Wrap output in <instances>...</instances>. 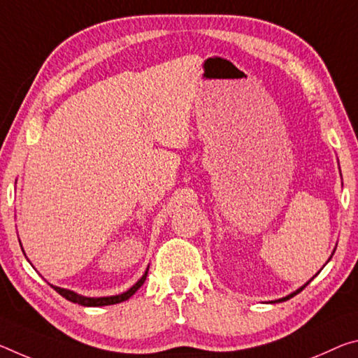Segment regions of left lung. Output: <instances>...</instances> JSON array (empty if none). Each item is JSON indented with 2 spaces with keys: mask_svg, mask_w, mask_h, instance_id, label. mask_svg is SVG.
Returning a JSON list of instances; mask_svg holds the SVG:
<instances>
[{
  "mask_svg": "<svg viewBox=\"0 0 358 358\" xmlns=\"http://www.w3.org/2000/svg\"><path fill=\"white\" fill-rule=\"evenodd\" d=\"M308 283H309V282H308ZM308 283H304V285H303L301 288H298V290H296V292H293V293H290V294H288V296H285V298H280V299H277V303L287 301V299H290V298H293V296H294V294H298L299 292H303V290H304V287H306V285H308ZM272 303H274V301H272Z\"/></svg>",
  "mask_w": 358,
  "mask_h": 358,
  "instance_id": "1",
  "label": "left lung"
}]
</instances>
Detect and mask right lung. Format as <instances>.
I'll return each instance as SVG.
<instances>
[{
  "label": "right lung",
  "instance_id": "right-lung-1",
  "mask_svg": "<svg viewBox=\"0 0 358 358\" xmlns=\"http://www.w3.org/2000/svg\"><path fill=\"white\" fill-rule=\"evenodd\" d=\"M148 269L150 266L146 268L145 274L141 275V279L135 283L134 287H130L127 292H124L121 294H115V296H101V298H89V296H83V294H78L71 290H66V288H60V287H55V285H50L54 288V290L62 294L65 299L71 303H76V304H81V306H87V308H99V306H110V304H117V303H122L129 299L132 294L138 290V288L143 285V282L146 280V275H148Z\"/></svg>",
  "mask_w": 358,
  "mask_h": 358
}]
</instances>
